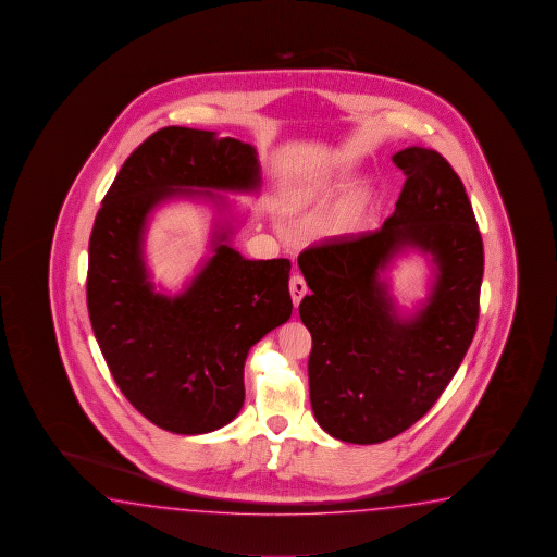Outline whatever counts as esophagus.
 <instances>
[{
	"instance_id": "esophagus-1",
	"label": "esophagus",
	"mask_w": 557,
	"mask_h": 557,
	"mask_svg": "<svg viewBox=\"0 0 557 557\" xmlns=\"http://www.w3.org/2000/svg\"><path fill=\"white\" fill-rule=\"evenodd\" d=\"M289 294H292V299H294V306H299V301H301V297L308 294V285H306V280L301 277V275H292V280H289Z\"/></svg>"
}]
</instances>
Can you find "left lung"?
I'll use <instances>...</instances> for the list:
<instances>
[{
  "label": "left lung",
  "instance_id": "1",
  "mask_svg": "<svg viewBox=\"0 0 557 557\" xmlns=\"http://www.w3.org/2000/svg\"><path fill=\"white\" fill-rule=\"evenodd\" d=\"M396 211L375 232L335 235L297 258L309 296L299 318L313 346L309 399L318 423L347 444H380L423 418L456 375L480 318L483 242L454 168L433 149H401ZM418 248L436 265L429 301L398 315L381 273Z\"/></svg>",
  "mask_w": 557,
  "mask_h": 557
}]
</instances>
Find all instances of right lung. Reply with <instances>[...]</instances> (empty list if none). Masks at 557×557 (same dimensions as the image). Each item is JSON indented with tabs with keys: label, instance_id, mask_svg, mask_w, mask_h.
Masks as SVG:
<instances>
[{
	"label": "right lung",
	"instance_id": "add662e5",
	"mask_svg": "<svg viewBox=\"0 0 557 557\" xmlns=\"http://www.w3.org/2000/svg\"><path fill=\"white\" fill-rule=\"evenodd\" d=\"M258 153L215 132L163 127L125 160L89 237L87 311L127 401L182 435L227 425L244 406L248 351L292 315L289 260H246L213 232V256L177 296L153 289L144 261L151 211L177 198L258 191Z\"/></svg>",
	"mask_w": 557,
	"mask_h": 557
}]
</instances>
